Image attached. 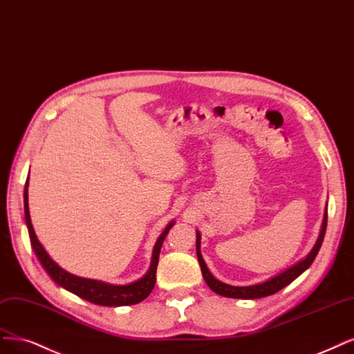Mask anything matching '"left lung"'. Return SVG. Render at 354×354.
<instances>
[{"instance_id":"1","label":"left lung","mask_w":354,"mask_h":354,"mask_svg":"<svg viewBox=\"0 0 354 354\" xmlns=\"http://www.w3.org/2000/svg\"><path fill=\"white\" fill-rule=\"evenodd\" d=\"M326 221H328V212L325 211L321 234L318 237V241H316V245L313 246V249L310 250V253L306 256V258H304L300 262H297L296 265H293L291 268H288V270H286L284 272H281L279 275H277L271 279H268V281H265L262 284L249 286V287H234V286H228V284L218 281V279L209 272L208 266H206V263L202 258V254H201V234L196 233V253H198L199 265H201L202 275L205 278L206 284H208L209 288L212 291H215L216 295L224 296V297H231V299H261V297H266V296H271V295L277 293V291L284 288L290 283H293L300 274H303L312 265V262L316 258V254H318V252L322 246L324 236H325V231H326Z\"/></svg>"}]
</instances>
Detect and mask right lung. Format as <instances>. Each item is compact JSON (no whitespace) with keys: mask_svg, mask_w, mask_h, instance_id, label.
Here are the masks:
<instances>
[{"mask_svg":"<svg viewBox=\"0 0 354 354\" xmlns=\"http://www.w3.org/2000/svg\"><path fill=\"white\" fill-rule=\"evenodd\" d=\"M29 180V177H28ZM26 180V185H24V219H26V225L30 237V245L35 250L36 256L44 266V270L48 272L54 281L70 293L76 295L84 300H88L95 304H101V306H130V304H136L145 300L151 295L153 290L155 281H156V266L158 259H160V252L162 243L168 234V231L171 230L174 223H169L164 233L156 240V245L153 248L152 253V263L149 271L146 272L145 277H142L138 281L127 284V286H113L106 284L102 281H96V279H88V278H80L73 275L63 268H59L51 258L50 254L45 252L39 240L36 239V234L33 231L32 223H30V215H29V203H28V186L29 183Z\"/></svg>","mask_w":354,"mask_h":354,"instance_id":"right-lung-1","label":"right lung"}]
</instances>
